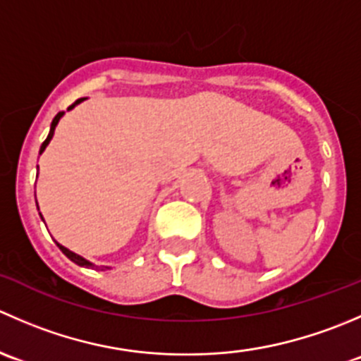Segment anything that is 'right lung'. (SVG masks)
<instances>
[{
  "instance_id": "add662e5",
  "label": "right lung",
  "mask_w": 361,
  "mask_h": 361,
  "mask_svg": "<svg viewBox=\"0 0 361 361\" xmlns=\"http://www.w3.org/2000/svg\"><path fill=\"white\" fill-rule=\"evenodd\" d=\"M82 101H83V97H82V99H76L75 103H73L71 106L68 108V110H71V108H75L76 104H78V103H82ZM63 113H64V111H59V113H57L56 116H54V120H52V126H50V133H49V136H47V140L43 141V143H42V148H39V155H42V152L45 150V148H47V145H49V143H50V140H52V136H54V130H56V126H57V122H59V118H61V116H63ZM57 246H59V250L63 251L64 255H66V257L69 258V260H73V262H75V264L82 265V267H94V265L90 264V262H87L85 258H82V257H80V255L73 253V251H69L68 248H64V246H61V245H57ZM101 269H104V267H101Z\"/></svg>"
}]
</instances>
